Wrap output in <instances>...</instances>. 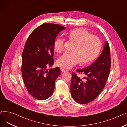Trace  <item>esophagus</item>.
Returning a JSON list of instances; mask_svg holds the SVG:
<instances>
[{
    "mask_svg": "<svg viewBox=\"0 0 127 127\" xmlns=\"http://www.w3.org/2000/svg\"><path fill=\"white\" fill-rule=\"evenodd\" d=\"M61 70L62 72H65V71H66L68 70L67 69H65V68H61Z\"/></svg>",
    "mask_w": 127,
    "mask_h": 127,
    "instance_id": "obj_1",
    "label": "esophagus"
}]
</instances>
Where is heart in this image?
<instances>
[{
    "label": "heart",
    "mask_w": 127,
    "mask_h": 127,
    "mask_svg": "<svg viewBox=\"0 0 127 127\" xmlns=\"http://www.w3.org/2000/svg\"><path fill=\"white\" fill-rule=\"evenodd\" d=\"M69 40L76 43L73 53H65L57 61L60 66L69 68L81 62V65H87L93 62L100 53L102 43L100 38L93 35L84 28H77L68 33ZM65 40L57 38L53 43L54 50L60 53L64 49Z\"/></svg>",
    "instance_id": "1"
}]
</instances>
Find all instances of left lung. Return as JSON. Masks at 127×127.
I'll return each mask as SVG.
<instances>
[{
	"label": "left lung",
	"instance_id": "1",
	"mask_svg": "<svg viewBox=\"0 0 127 127\" xmlns=\"http://www.w3.org/2000/svg\"><path fill=\"white\" fill-rule=\"evenodd\" d=\"M111 53L108 42H105L100 56L95 62L87 67L77 69L85 75L81 79L75 73H72L70 93L74 100L80 104L93 101L99 95L106 85L111 68Z\"/></svg>",
	"mask_w": 127,
	"mask_h": 127
}]
</instances>
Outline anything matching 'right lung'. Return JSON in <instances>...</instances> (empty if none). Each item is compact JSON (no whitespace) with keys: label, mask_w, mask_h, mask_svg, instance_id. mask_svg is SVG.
<instances>
[{"label":"right lung","mask_w":127,"mask_h":127,"mask_svg":"<svg viewBox=\"0 0 127 127\" xmlns=\"http://www.w3.org/2000/svg\"><path fill=\"white\" fill-rule=\"evenodd\" d=\"M66 29L59 24L44 23L27 38L22 58V76L27 91L37 100L51 96L55 81L60 75L59 67L47 70L54 63L53 43L59 33Z\"/></svg>","instance_id":"obj_1"}]
</instances>
